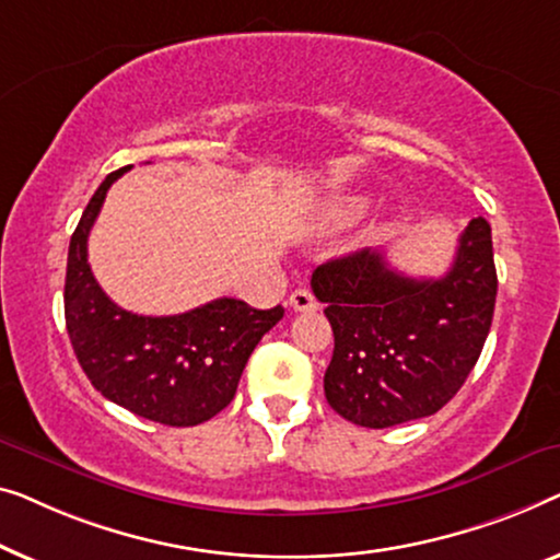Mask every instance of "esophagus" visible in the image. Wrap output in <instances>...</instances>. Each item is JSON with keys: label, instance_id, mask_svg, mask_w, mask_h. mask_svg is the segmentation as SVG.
Returning a JSON list of instances; mask_svg holds the SVG:
<instances>
[{"label": "esophagus", "instance_id": "esophagus-1", "mask_svg": "<svg viewBox=\"0 0 560 560\" xmlns=\"http://www.w3.org/2000/svg\"><path fill=\"white\" fill-rule=\"evenodd\" d=\"M289 306L294 312H314L317 310V299L310 289H294L289 296Z\"/></svg>", "mask_w": 560, "mask_h": 560}]
</instances>
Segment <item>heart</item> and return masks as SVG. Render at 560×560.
I'll return each mask as SVG.
<instances>
[{
	"label": "heart",
	"instance_id": "b5f03b06",
	"mask_svg": "<svg viewBox=\"0 0 560 560\" xmlns=\"http://www.w3.org/2000/svg\"><path fill=\"white\" fill-rule=\"evenodd\" d=\"M360 210H362L360 198H340L327 208V220L329 223H348V220L360 215Z\"/></svg>",
	"mask_w": 560,
	"mask_h": 560
}]
</instances>
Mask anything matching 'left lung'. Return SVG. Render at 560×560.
Instances as JSON below:
<instances>
[{
  "mask_svg": "<svg viewBox=\"0 0 560 560\" xmlns=\"http://www.w3.org/2000/svg\"><path fill=\"white\" fill-rule=\"evenodd\" d=\"M335 352L325 396L342 419L388 429L436 413L477 365L492 327V228L471 218L444 277L413 279L362 248L312 273Z\"/></svg>",
  "mask_w": 560,
  "mask_h": 560,
  "instance_id": "8db88e82",
  "label": "left lung"
}]
</instances>
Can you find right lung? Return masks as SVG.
Returning a JSON list of instances; mask_svg holds the SVG:
<instances>
[{"label":"right lung","mask_w":560,"mask_h":560,"mask_svg":"<svg viewBox=\"0 0 560 560\" xmlns=\"http://www.w3.org/2000/svg\"><path fill=\"white\" fill-rule=\"evenodd\" d=\"M124 172L101 183L70 235L62 296L70 345L104 398L164 427H198L231 404L250 352L283 310L223 296L185 314L144 317L114 304L93 279L89 233Z\"/></svg>","instance_id":"right-lung-1"}]
</instances>
